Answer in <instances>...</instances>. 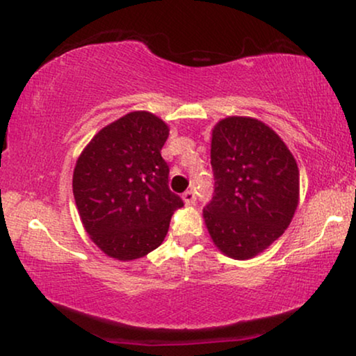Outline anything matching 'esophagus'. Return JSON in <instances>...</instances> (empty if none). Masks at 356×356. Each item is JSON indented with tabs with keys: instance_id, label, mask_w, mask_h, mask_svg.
<instances>
[{
	"instance_id": "obj_1",
	"label": "esophagus",
	"mask_w": 356,
	"mask_h": 356,
	"mask_svg": "<svg viewBox=\"0 0 356 356\" xmlns=\"http://www.w3.org/2000/svg\"><path fill=\"white\" fill-rule=\"evenodd\" d=\"M182 198H184V202H186V205H193V203H195V200H197V195H195V192H193V191H187V192H184Z\"/></svg>"
}]
</instances>
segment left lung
Masks as SVG:
<instances>
[{"label":"left lung","instance_id":"left-lung-1","mask_svg":"<svg viewBox=\"0 0 356 356\" xmlns=\"http://www.w3.org/2000/svg\"><path fill=\"white\" fill-rule=\"evenodd\" d=\"M215 191L203 208L213 243L252 259L285 233L300 198V170L280 136L260 120L227 117L211 136Z\"/></svg>","mask_w":356,"mask_h":356}]
</instances>
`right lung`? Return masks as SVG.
<instances>
[{"mask_svg":"<svg viewBox=\"0 0 356 356\" xmlns=\"http://www.w3.org/2000/svg\"><path fill=\"white\" fill-rule=\"evenodd\" d=\"M168 125L130 112L104 127L76 161L73 195L92 243L108 257L135 260L159 248L182 198L170 192L161 149Z\"/></svg>","mask_w":356,"mask_h":356,"instance_id":"add662e5","label":"right lung"}]
</instances>
